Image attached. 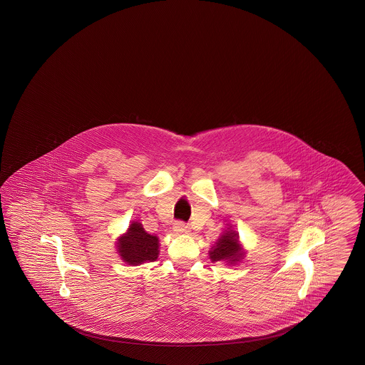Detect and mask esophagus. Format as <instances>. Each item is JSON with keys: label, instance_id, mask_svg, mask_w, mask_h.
I'll return each instance as SVG.
<instances>
[{"label": "esophagus", "instance_id": "1", "mask_svg": "<svg viewBox=\"0 0 365 365\" xmlns=\"http://www.w3.org/2000/svg\"><path fill=\"white\" fill-rule=\"evenodd\" d=\"M173 229H174V232H177V234H188L190 232V227H188L187 225L182 223V222H177Z\"/></svg>", "mask_w": 365, "mask_h": 365}]
</instances>
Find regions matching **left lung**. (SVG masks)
I'll list each match as a JSON object with an SVG mask.
<instances>
[{
	"label": "left lung",
	"mask_w": 365,
	"mask_h": 365,
	"mask_svg": "<svg viewBox=\"0 0 365 365\" xmlns=\"http://www.w3.org/2000/svg\"><path fill=\"white\" fill-rule=\"evenodd\" d=\"M245 255L246 252L240 241V235L235 230H232V226L222 232L220 238L209 252L212 262L223 261L227 265H237L245 258Z\"/></svg>",
	"instance_id": "obj_1"
}]
</instances>
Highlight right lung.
Returning a JSON list of instances; mask_svg holds the SVG:
<instances>
[{"label": "right lung", "mask_w": 365, "mask_h": 365, "mask_svg": "<svg viewBox=\"0 0 365 365\" xmlns=\"http://www.w3.org/2000/svg\"><path fill=\"white\" fill-rule=\"evenodd\" d=\"M159 237L144 230L140 222L133 221L127 232L116 240V253L127 265L153 262L159 255Z\"/></svg>", "instance_id": "1"}]
</instances>
